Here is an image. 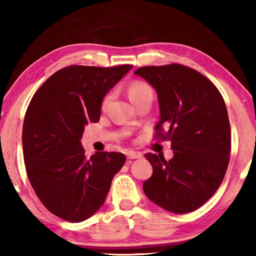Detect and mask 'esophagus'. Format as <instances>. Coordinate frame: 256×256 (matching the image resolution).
I'll return each instance as SVG.
<instances>
[{
  "instance_id": "1",
  "label": "esophagus",
  "mask_w": 256,
  "mask_h": 256,
  "mask_svg": "<svg viewBox=\"0 0 256 256\" xmlns=\"http://www.w3.org/2000/svg\"><path fill=\"white\" fill-rule=\"evenodd\" d=\"M126 157H128V159H136V158H141V157H142V154H141V152H138V151L128 150V151H126Z\"/></svg>"
}]
</instances>
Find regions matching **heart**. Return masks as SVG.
<instances>
[{
	"label": "heart",
	"instance_id": "heart-1",
	"mask_svg": "<svg viewBox=\"0 0 256 256\" xmlns=\"http://www.w3.org/2000/svg\"><path fill=\"white\" fill-rule=\"evenodd\" d=\"M146 96H152V90H151L150 86L146 84V82L142 81H134L131 86H128V97L131 99L132 102H136L138 99ZM112 99V94H107V96L104 98L102 102V108H106L108 104H110Z\"/></svg>",
	"mask_w": 256,
	"mask_h": 256
}]
</instances>
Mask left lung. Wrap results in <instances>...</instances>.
<instances>
[{
    "label": "left lung",
    "instance_id": "1",
    "mask_svg": "<svg viewBox=\"0 0 256 256\" xmlns=\"http://www.w3.org/2000/svg\"><path fill=\"white\" fill-rule=\"evenodd\" d=\"M134 74L157 92L156 134L170 140L174 152L168 162L144 154L152 166V176L144 183L146 196L170 212H192L214 196L226 174L232 138L226 104L209 79L180 64L144 66Z\"/></svg>",
    "mask_w": 256,
    "mask_h": 256
}]
</instances>
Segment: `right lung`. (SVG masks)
I'll return each mask as SVG.
<instances>
[{
  "label": "right lung",
  "mask_w": 256,
  "mask_h": 256,
  "mask_svg": "<svg viewBox=\"0 0 256 256\" xmlns=\"http://www.w3.org/2000/svg\"><path fill=\"white\" fill-rule=\"evenodd\" d=\"M132 66H71L55 72L30 102L22 128L24 159L34 193L46 209L81 222L100 209L123 167L120 152L84 156L81 138L100 118L102 102Z\"/></svg>",
  "instance_id": "add662e5"
}]
</instances>
